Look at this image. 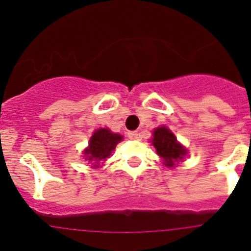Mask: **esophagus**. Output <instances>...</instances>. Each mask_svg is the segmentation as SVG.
<instances>
[{
	"mask_svg": "<svg viewBox=\"0 0 251 251\" xmlns=\"http://www.w3.org/2000/svg\"><path fill=\"white\" fill-rule=\"evenodd\" d=\"M128 138H129V139H138V133H137V132H129V133H128Z\"/></svg>",
	"mask_w": 251,
	"mask_h": 251,
	"instance_id": "esophagus-1",
	"label": "esophagus"
}]
</instances>
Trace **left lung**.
I'll list each match as a JSON object with an SVG mask.
<instances>
[{
	"label": "left lung",
	"instance_id": "8db88e82",
	"mask_svg": "<svg viewBox=\"0 0 251 251\" xmlns=\"http://www.w3.org/2000/svg\"><path fill=\"white\" fill-rule=\"evenodd\" d=\"M152 145L156 148L157 154L165 161V165L168 167H174L175 163L179 159H183L187 153L185 147L177 142L174 133L170 132V129L166 127H159L154 129Z\"/></svg>",
	"mask_w": 251,
	"mask_h": 251
}]
</instances>
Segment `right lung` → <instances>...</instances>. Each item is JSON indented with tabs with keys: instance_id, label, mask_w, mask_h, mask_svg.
Returning <instances> with one entry per match:
<instances>
[{
	"instance_id": "add662e5",
	"label": "right lung",
	"mask_w": 251,
	"mask_h": 251,
	"mask_svg": "<svg viewBox=\"0 0 251 251\" xmlns=\"http://www.w3.org/2000/svg\"><path fill=\"white\" fill-rule=\"evenodd\" d=\"M122 141L121 134L112 133L106 128H100L95 130L89 142V147L84 152L85 159L92 161L95 166L98 167L99 163L105 161L110 156L112 151H114L115 146Z\"/></svg>"
}]
</instances>
